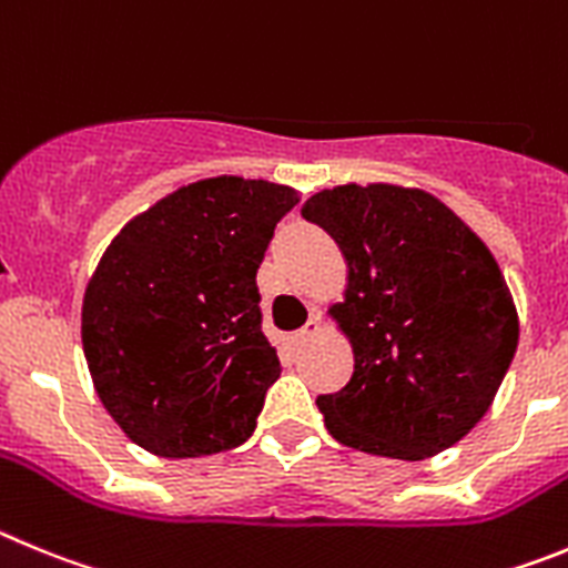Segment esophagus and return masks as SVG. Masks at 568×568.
I'll return each mask as SVG.
<instances>
[{
  "label": "esophagus",
  "mask_w": 568,
  "mask_h": 568,
  "mask_svg": "<svg viewBox=\"0 0 568 568\" xmlns=\"http://www.w3.org/2000/svg\"><path fill=\"white\" fill-rule=\"evenodd\" d=\"M320 334V316H311L308 322H305V328H300L294 334V347H303V345H308L311 339H314V336Z\"/></svg>",
  "instance_id": "esophagus-1"
}]
</instances>
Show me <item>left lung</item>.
<instances>
[{
    "instance_id": "1",
    "label": "left lung",
    "mask_w": 568,
    "mask_h": 568,
    "mask_svg": "<svg viewBox=\"0 0 568 568\" xmlns=\"http://www.w3.org/2000/svg\"><path fill=\"white\" fill-rule=\"evenodd\" d=\"M303 217L347 260L331 316L354 345V376L316 398L331 436L402 462L462 442L518 347V311L481 237L422 189L387 183L316 192Z\"/></svg>"
}]
</instances>
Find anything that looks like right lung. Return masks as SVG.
Returning <instances> with one entry per match:
<instances>
[{"label":"right lung","mask_w":568,"mask_h":568,"mask_svg":"<svg viewBox=\"0 0 568 568\" xmlns=\"http://www.w3.org/2000/svg\"><path fill=\"white\" fill-rule=\"evenodd\" d=\"M291 186L223 175L126 223L84 291L81 342L101 405L163 458L240 447L280 379L257 268Z\"/></svg>","instance_id":"obj_1"}]
</instances>
